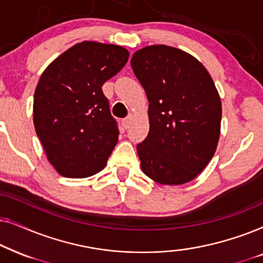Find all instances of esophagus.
Listing matches in <instances>:
<instances>
[{
	"label": "esophagus",
	"mask_w": 263,
	"mask_h": 263,
	"mask_svg": "<svg viewBox=\"0 0 263 263\" xmlns=\"http://www.w3.org/2000/svg\"><path fill=\"white\" fill-rule=\"evenodd\" d=\"M130 123H132V116H128L127 118H123V120H122V125H123L124 129H128Z\"/></svg>",
	"instance_id": "34e87169"
}]
</instances>
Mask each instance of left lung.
Instances as JSON below:
<instances>
[{"mask_svg": "<svg viewBox=\"0 0 263 263\" xmlns=\"http://www.w3.org/2000/svg\"><path fill=\"white\" fill-rule=\"evenodd\" d=\"M133 70L148 98L149 132L136 146L143 174L160 184H184L213 157L221 102L211 75L189 53L167 45L133 55Z\"/></svg>", "mask_w": 263, "mask_h": 263, "instance_id": "left-lung-1", "label": "left lung"}]
</instances>
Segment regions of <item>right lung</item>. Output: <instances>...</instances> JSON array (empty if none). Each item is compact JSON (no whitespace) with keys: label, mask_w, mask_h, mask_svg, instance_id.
<instances>
[{"label":"right lung","mask_w":263,"mask_h":263,"mask_svg":"<svg viewBox=\"0 0 263 263\" xmlns=\"http://www.w3.org/2000/svg\"><path fill=\"white\" fill-rule=\"evenodd\" d=\"M127 49L97 42L71 46L39 79L33 122L46 157L64 177L102 171L118 140L102 86L125 66Z\"/></svg>","instance_id":"right-lung-1"}]
</instances>
